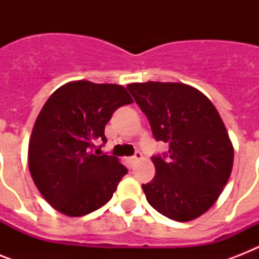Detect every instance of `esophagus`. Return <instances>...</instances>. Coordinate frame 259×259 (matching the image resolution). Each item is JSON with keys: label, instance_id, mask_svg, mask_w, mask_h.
<instances>
[{"label": "esophagus", "instance_id": "34e87169", "mask_svg": "<svg viewBox=\"0 0 259 259\" xmlns=\"http://www.w3.org/2000/svg\"><path fill=\"white\" fill-rule=\"evenodd\" d=\"M142 158H144V156H142L141 152H137V153L134 154L133 157L129 158V162H130V164H132V165H134L136 162H138V161H140V160H142Z\"/></svg>", "mask_w": 259, "mask_h": 259}]
</instances>
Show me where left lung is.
Returning a JSON list of instances; mask_svg holds the SVG:
<instances>
[{
  "label": "left lung",
  "mask_w": 259,
  "mask_h": 259,
  "mask_svg": "<svg viewBox=\"0 0 259 259\" xmlns=\"http://www.w3.org/2000/svg\"><path fill=\"white\" fill-rule=\"evenodd\" d=\"M127 90L154 138L169 145L162 157H152L156 175L142 184L146 200L173 221L196 219L218 200L233 169L234 148L221 115L184 83H132Z\"/></svg>",
  "instance_id": "8db88e82"
}]
</instances>
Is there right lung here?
<instances>
[{
    "label": "right lung",
    "mask_w": 259,
    "mask_h": 259,
    "mask_svg": "<svg viewBox=\"0 0 259 259\" xmlns=\"http://www.w3.org/2000/svg\"><path fill=\"white\" fill-rule=\"evenodd\" d=\"M133 99L119 84L66 83L42 106L28 148L30 176L44 199L68 217H83L113 197L127 169L117 157L99 154L105 126ZM101 148V146H99Z\"/></svg>",
    "instance_id": "obj_1"
}]
</instances>
